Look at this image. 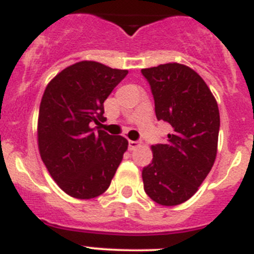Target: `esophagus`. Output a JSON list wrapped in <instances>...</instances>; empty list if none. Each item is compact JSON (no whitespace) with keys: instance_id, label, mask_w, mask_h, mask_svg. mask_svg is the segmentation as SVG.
I'll use <instances>...</instances> for the list:
<instances>
[{"instance_id":"esophagus-1","label":"esophagus","mask_w":254,"mask_h":254,"mask_svg":"<svg viewBox=\"0 0 254 254\" xmlns=\"http://www.w3.org/2000/svg\"><path fill=\"white\" fill-rule=\"evenodd\" d=\"M128 146H129V148H131V150H134L136 147H138L139 142H137V141H131V139H129Z\"/></svg>"}]
</instances>
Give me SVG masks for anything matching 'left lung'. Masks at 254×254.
Returning <instances> with one entry per match:
<instances>
[{
	"instance_id": "obj_1",
	"label": "left lung",
	"mask_w": 254,
	"mask_h": 254,
	"mask_svg": "<svg viewBox=\"0 0 254 254\" xmlns=\"http://www.w3.org/2000/svg\"><path fill=\"white\" fill-rule=\"evenodd\" d=\"M151 87L157 120L171 126L165 143L153 145L143 167L146 194L160 205L184 203L197 191L217 157L219 109L203 78L186 65L142 69Z\"/></svg>"
}]
</instances>
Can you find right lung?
I'll return each instance as SVG.
<instances>
[{"label": "right lung", "mask_w": 254, "mask_h": 254, "mask_svg": "<svg viewBox=\"0 0 254 254\" xmlns=\"http://www.w3.org/2000/svg\"><path fill=\"white\" fill-rule=\"evenodd\" d=\"M128 74L97 62H79L60 71L44 92L37 121L43 162L60 189L76 199L103 194L128 147L94 125L103 103Z\"/></svg>", "instance_id": "obj_1"}]
</instances>
